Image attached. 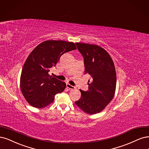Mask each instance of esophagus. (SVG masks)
Masks as SVG:
<instances>
[{
  "label": "esophagus",
  "instance_id": "1",
  "mask_svg": "<svg viewBox=\"0 0 149 149\" xmlns=\"http://www.w3.org/2000/svg\"><path fill=\"white\" fill-rule=\"evenodd\" d=\"M66 87L68 88H69V90H74V89H75V88H76V87H74V86L71 85H70V84H66Z\"/></svg>",
  "mask_w": 149,
  "mask_h": 149
}]
</instances>
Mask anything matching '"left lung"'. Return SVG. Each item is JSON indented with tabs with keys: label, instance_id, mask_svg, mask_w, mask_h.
I'll list each match as a JSON object with an SVG mask.
<instances>
[{
	"label": "left lung",
	"instance_id": "obj_1",
	"mask_svg": "<svg viewBox=\"0 0 149 149\" xmlns=\"http://www.w3.org/2000/svg\"><path fill=\"white\" fill-rule=\"evenodd\" d=\"M75 44L84 57L85 73L90 75L92 81L88 84V91L80 90L81 98L75 103L86 113H98L114 97L116 74L113 61L102 47L86 43Z\"/></svg>",
	"mask_w": 149,
	"mask_h": 149
}]
</instances>
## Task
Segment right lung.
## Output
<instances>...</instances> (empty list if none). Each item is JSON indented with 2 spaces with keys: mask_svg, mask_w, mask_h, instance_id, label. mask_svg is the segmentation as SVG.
<instances>
[{
  "mask_svg": "<svg viewBox=\"0 0 149 149\" xmlns=\"http://www.w3.org/2000/svg\"><path fill=\"white\" fill-rule=\"evenodd\" d=\"M77 47L72 42L48 40L38 45L23 65L20 88L23 95L32 107L42 108L53 102L54 96L64 90V81L49 75L61 56Z\"/></svg>",
  "mask_w": 149,
  "mask_h": 149,
  "instance_id": "obj_1",
  "label": "right lung"
}]
</instances>
